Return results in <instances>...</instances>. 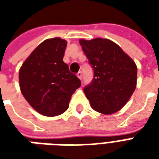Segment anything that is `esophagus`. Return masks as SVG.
Returning <instances> with one entry per match:
<instances>
[{
    "mask_svg": "<svg viewBox=\"0 0 159 159\" xmlns=\"http://www.w3.org/2000/svg\"><path fill=\"white\" fill-rule=\"evenodd\" d=\"M76 76H77V77H78L80 80H82V77H83V74H82V72H81V71H79V72L77 73V74H76Z\"/></svg>",
    "mask_w": 159,
    "mask_h": 159,
    "instance_id": "34e87169",
    "label": "esophagus"
}]
</instances>
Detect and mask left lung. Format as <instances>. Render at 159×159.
<instances>
[{
	"instance_id": "1",
	"label": "left lung",
	"mask_w": 159,
	"mask_h": 159,
	"mask_svg": "<svg viewBox=\"0 0 159 159\" xmlns=\"http://www.w3.org/2000/svg\"><path fill=\"white\" fill-rule=\"evenodd\" d=\"M79 42L93 70V80L83 89L90 106L100 113L117 112L135 89V63L111 40L81 39Z\"/></svg>"
}]
</instances>
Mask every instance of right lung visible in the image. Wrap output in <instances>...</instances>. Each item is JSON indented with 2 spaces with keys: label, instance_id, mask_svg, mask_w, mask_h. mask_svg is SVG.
Segmentation results:
<instances>
[{
  "label": "right lung",
  "instance_id": "obj_1",
  "mask_svg": "<svg viewBox=\"0 0 159 159\" xmlns=\"http://www.w3.org/2000/svg\"><path fill=\"white\" fill-rule=\"evenodd\" d=\"M67 42L59 37L42 42L19 70L22 94L33 109L47 117L65 112L81 81L63 61Z\"/></svg>",
  "mask_w": 159,
  "mask_h": 159
}]
</instances>
